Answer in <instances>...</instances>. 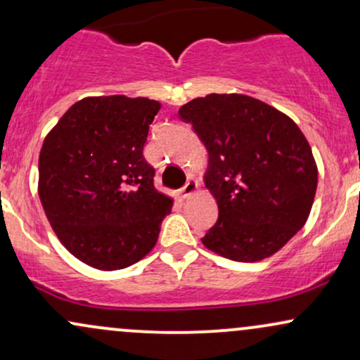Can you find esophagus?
<instances>
[{
  "label": "esophagus",
  "instance_id": "obj_1",
  "mask_svg": "<svg viewBox=\"0 0 360 360\" xmlns=\"http://www.w3.org/2000/svg\"><path fill=\"white\" fill-rule=\"evenodd\" d=\"M198 188H199V184H198V181L194 179V177H189L188 179V183H186L183 188H181V198H189L191 196V194H194L198 191Z\"/></svg>",
  "mask_w": 360,
  "mask_h": 360
}]
</instances>
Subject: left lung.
<instances>
[{
    "instance_id": "1",
    "label": "left lung",
    "mask_w": 360,
    "mask_h": 360,
    "mask_svg": "<svg viewBox=\"0 0 360 360\" xmlns=\"http://www.w3.org/2000/svg\"><path fill=\"white\" fill-rule=\"evenodd\" d=\"M207 150L205 186L218 221L202 245L233 262L265 259L309 219L319 171L300 127L243 94H210L179 109Z\"/></svg>"
}]
</instances>
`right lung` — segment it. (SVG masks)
<instances>
[{"instance_id":"obj_1","label":"right lung","mask_w":360,"mask_h":360,"mask_svg":"<svg viewBox=\"0 0 360 360\" xmlns=\"http://www.w3.org/2000/svg\"><path fill=\"white\" fill-rule=\"evenodd\" d=\"M159 109L146 97H85L43 141L38 196L55 235L85 265L122 270L158 243L174 199L154 188L142 149Z\"/></svg>"}]
</instances>
